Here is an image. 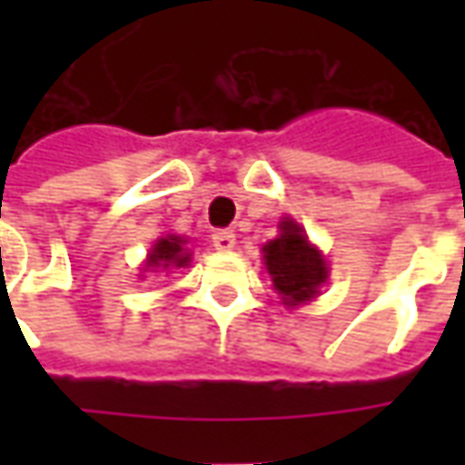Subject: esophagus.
<instances>
[{"mask_svg": "<svg viewBox=\"0 0 465 465\" xmlns=\"http://www.w3.org/2000/svg\"><path fill=\"white\" fill-rule=\"evenodd\" d=\"M212 242L219 252H229V249H233V243H236V233L229 232V229H222V232L212 233Z\"/></svg>", "mask_w": 465, "mask_h": 465, "instance_id": "esophagus-1", "label": "esophagus"}]
</instances>
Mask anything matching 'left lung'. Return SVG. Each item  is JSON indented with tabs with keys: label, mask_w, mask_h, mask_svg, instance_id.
I'll list each match as a JSON object with an SVG mask.
<instances>
[{
	"label": "left lung",
	"mask_w": 465,
	"mask_h": 465,
	"mask_svg": "<svg viewBox=\"0 0 465 465\" xmlns=\"http://www.w3.org/2000/svg\"><path fill=\"white\" fill-rule=\"evenodd\" d=\"M263 262L266 272L272 273L273 289L289 306L313 299L326 282L322 253L303 236L302 226L289 219L282 222V236L263 246Z\"/></svg>",
	"instance_id": "1"
}]
</instances>
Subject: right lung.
Returning a JSON list of instances; mask_svg holds the SVG:
<instances>
[{"instance_id": "obj_1", "label": "right lung", "mask_w": 465, "mask_h": 465, "mask_svg": "<svg viewBox=\"0 0 465 465\" xmlns=\"http://www.w3.org/2000/svg\"><path fill=\"white\" fill-rule=\"evenodd\" d=\"M189 263V253L183 252V242L179 236H169V239H162L156 242L153 252L149 253V266H162V269H169V266H186Z\"/></svg>"}]
</instances>
